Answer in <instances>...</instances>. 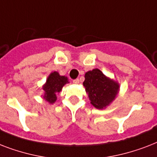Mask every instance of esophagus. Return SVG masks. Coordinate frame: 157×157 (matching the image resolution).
<instances>
[{"label":"esophagus","instance_id":"obj_1","mask_svg":"<svg viewBox=\"0 0 157 157\" xmlns=\"http://www.w3.org/2000/svg\"><path fill=\"white\" fill-rule=\"evenodd\" d=\"M73 83L74 84H79V79H76V80H74L73 81Z\"/></svg>","mask_w":157,"mask_h":157}]
</instances>
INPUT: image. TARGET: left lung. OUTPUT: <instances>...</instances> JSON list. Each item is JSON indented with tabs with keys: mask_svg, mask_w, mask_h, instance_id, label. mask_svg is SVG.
I'll use <instances>...</instances> for the list:
<instances>
[{
	"mask_svg": "<svg viewBox=\"0 0 157 157\" xmlns=\"http://www.w3.org/2000/svg\"><path fill=\"white\" fill-rule=\"evenodd\" d=\"M83 86L90 103L97 109H104L116 99L120 91V84L107 77L98 68L85 74Z\"/></svg>",
	"mask_w": 157,
	"mask_h": 157,
	"instance_id": "obj_1",
	"label": "left lung"
}]
</instances>
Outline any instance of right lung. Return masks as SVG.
<instances>
[{"label": "right lung", "mask_w": 157, "mask_h": 157, "mask_svg": "<svg viewBox=\"0 0 157 157\" xmlns=\"http://www.w3.org/2000/svg\"><path fill=\"white\" fill-rule=\"evenodd\" d=\"M69 83L68 79L65 76H61L58 71H53L49 75L45 83L43 85L42 98L46 102L53 104L57 100V94L60 93L66 84Z\"/></svg>", "instance_id": "right-lung-1"}]
</instances>
